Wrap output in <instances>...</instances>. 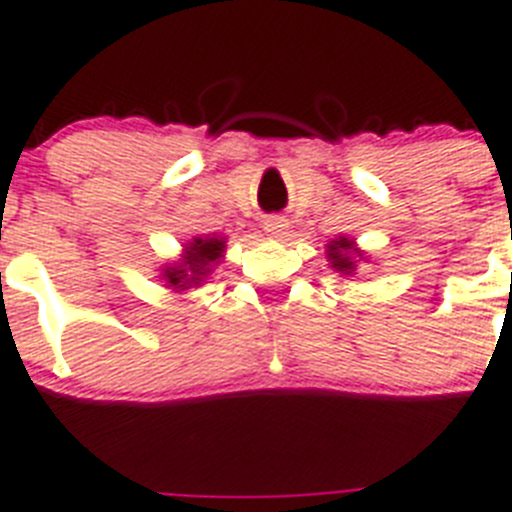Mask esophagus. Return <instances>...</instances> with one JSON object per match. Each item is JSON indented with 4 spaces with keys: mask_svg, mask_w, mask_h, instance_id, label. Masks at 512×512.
Wrapping results in <instances>:
<instances>
[{
    "mask_svg": "<svg viewBox=\"0 0 512 512\" xmlns=\"http://www.w3.org/2000/svg\"><path fill=\"white\" fill-rule=\"evenodd\" d=\"M286 229H289V223H286V218L283 216H270L268 221L263 223V231L270 236V239H283Z\"/></svg>",
    "mask_w": 512,
    "mask_h": 512,
    "instance_id": "1",
    "label": "esophagus"
}]
</instances>
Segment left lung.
Masks as SVG:
<instances>
[{
    "label": "left lung",
    "mask_w": 512,
    "mask_h": 512,
    "mask_svg": "<svg viewBox=\"0 0 512 512\" xmlns=\"http://www.w3.org/2000/svg\"><path fill=\"white\" fill-rule=\"evenodd\" d=\"M328 257L333 260V268L341 270V273H351V270L356 268V265H354V257H356L354 244H351L349 239H343V236L330 244Z\"/></svg>",
    "instance_id": "obj_1"
}]
</instances>
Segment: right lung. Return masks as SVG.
Wrapping results in <instances>:
<instances>
[{"mask_svg":"<svg viewBox=\"0 0 512 512\" xmlns=\"http://www.w3.org/2000/svg\"><path fill=\"white\" fill-rule=\"evenodd\" d=\"M223 252V239H195L187 247L184 263L166 268L163 278L174 289H190L192 283H200L210 273V265L216 263Z\"/></svg>","mask_w":512,"mask_h":512,"instance_id":"add662e5","label":"right lung"}]
</instances>
